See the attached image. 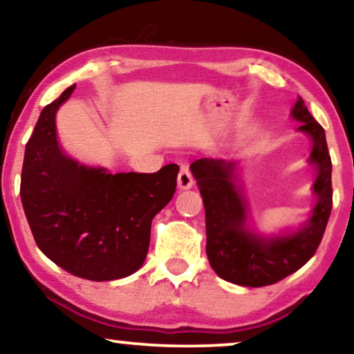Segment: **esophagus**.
Instances as JSON below:
<instances>
[{
    "instance_id": "esophagus-1",
    "label": "esophagus",
    "mask_w": 354,
    "mask_h": 354,
    "mask_svg": "<svg viewBox=\"0 0 354 354\" xmlns=\"http://www.w3.org/2000/svg\"><path fill=\"white\" fill-rule=\"evenodd\" d=\"M177 183H178V188H180V190H188V188H192L193 183H195V178H193L192 172L188 171V169L182 167L180 172H178Z\"/></svg>"
}]
</instances>
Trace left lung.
Instances as JSON below:
<instances>
[{
  "instance_id": "left-lung-1",
  "label": "left lung",
  "mask_w": 354,
  "mask_h": 354,
  "mask_svg": "<svg viewBox=\"0 0 354 354\" xmlns=\"http://www.w3.org/2000/svg\"><path fill=\"white\" fill-rule=\"evenodd\" d=\"M292 115L313 140L309 162L317 169V203L311 219L287 235L264 239L246 225V203L234 178L235 164L201 158L192 164L206 212V254L221 279L243 287H266L297 272L316 253L332 211V161L326 132L299 98Z\"/></svg>"
}]
</instances>
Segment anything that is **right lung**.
Masks as SVG:
<instances>
[{"instance_id": "add662e5", "label": "right lung", "mask_w": 354, "mask_h": 354, "mask_svg": "<svg viewBox=\"0 0 354 354\" xmlns=\"http://www.w3.org/2000/svg\"><path fill=\"white\" fill-rule=\"evenodd\" d=\"M74 88L43 108L26 145L22 206L35 243L53 263L95 282L122 279L147 258L151 221L176 193L178 166L109 174L66 156L55 118Z\"/></svg>"}]
</instances>
